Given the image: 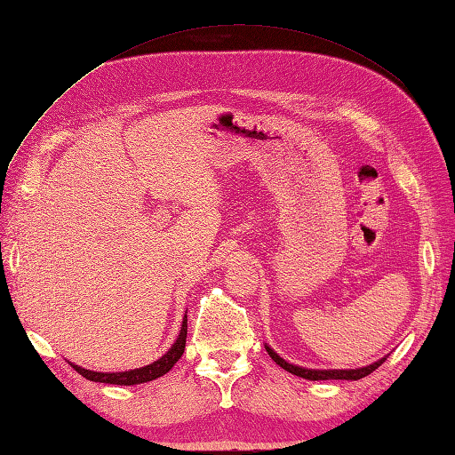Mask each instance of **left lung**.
I'll return each mask as SVG.
<instances>
[{
    "instance_id": "obj_1",
    "label": "left lung",
    "mask_w": 455,
    "mask_h": 455,
    "mask_svg": "<svg viewBox=\"0 0 455 455\" xmlns=\"http://www.w3.org/2000/svg\"><path fill=\"white\" fill-rule=\"evenodd\" d=\"M266 350H267L269 355H272V360H274L279 367H283L285 371L293 373V375H299V377H303V379H311V381H323V379H354V381H357V379H362V377L373 373V371L377 370V367H379V365L385 362V357H383V360L375 362V363L367 365V367H360V370H305V367L287 363V362L283 360V357H279V355L272 350V347H266Z\"/></svg>"
}]
</instances>
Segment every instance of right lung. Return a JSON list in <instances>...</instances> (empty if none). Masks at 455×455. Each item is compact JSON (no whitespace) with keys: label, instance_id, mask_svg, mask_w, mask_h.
I'll return each mask as SVG.
<instances>
[{"label":"right lung","instance_id":"right-lung-1","mask_svg":"<svg viewBox=\"0 0 455 455\" xmlns=\"http://www.w3.org/2000/svg\"><path fill=\"white\" fill-rule=\"evenodd\" d=\"M186 338H188V315L183 316V323H181V331L178 340L173 342V346L170 350L164 354L158 362H154L150 365H144L139 367V370H131V371H121V373H100V371H90V370H84V367H78L70 363L76 371L80 375H84L85 379L90 381H98V383H111V385H139V383H147L152 379H158L164 373H168L173 363H176L183 350H186Z\"/></svg>","mask_w":455,"mask_h":455}]
</instances>
